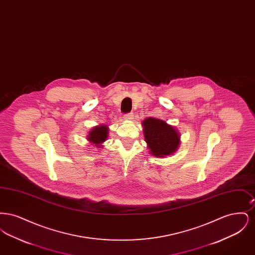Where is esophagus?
Listing matches in <instances>:
<instances>
[{
  "label": "esophagus",
  "mask_w": 255,
  "mask_h": 255,
  "mask_svg": "<svg viewBox=\"0 0 255 255\" xmlns=\"http://www.w3.org/2000/svg\"><path fill=\"white\" fill-rule=\"evenodd\" d=\"M133 115L132 113H130V114H127V115H125L124 117H123V119L125 120V121H131V120H133Z\"/></svg>",
  "instance_id": "esophagus-1"
}]
</instances>
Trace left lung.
<instances>
[{"mask_svg":"<svg viewBox=\"0 0 255 255\" xmlns=\"http://www.w3.org/2000/svg\"><path fill=\"white\" fill-rule=\"evenodd\" d=\"M141 125L147 147L152 156L165 158L178 150L181 143V133L175 126L155 118H147Z\"/></svg>","mask_w":255,"mask_h":255,"instance_id":"left-lung-1","label":"left lung"}]
</instances>
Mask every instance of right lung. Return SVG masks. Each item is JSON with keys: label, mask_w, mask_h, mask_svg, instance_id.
<instances>
[{"label": "right lung", "mask_w": 255, "mask_h": 255, "mask_svg": "<svg viewBox=\"0 0 255 255\" xmlns=\"http://www.w3.org/2000/svg\"><path fill=\"white\" fill-rule=\"evenodd\" d=\"M109 134V127L106 124H100L93 127L87 135V139L89 140L91 145L97 148H103L102 143L106 141ZM100 150V149H99Z\"/></svg>", "instance_id": "add662e5"}]
</instances>
